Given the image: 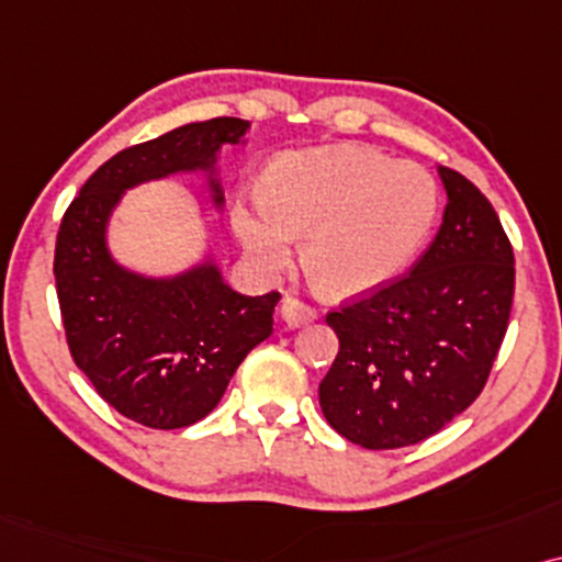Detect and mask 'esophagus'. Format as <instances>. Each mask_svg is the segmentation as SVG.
Returning <instances> with one entry per match:
<instances>
[{
    "mask_svg": "<svg viewBox=\"0 0 562 562\" xmlns=\"http://www.w3.org/2000/svg\"><path fill=\"white\" fill-rule=\"evenodd\" d=\"M280 313H282V321H285L288 326H305V324H311V321H316V311H313L308 303L297 301V297H290V295L282 297Z\"/></svg>",
    "mask_w": 562,
    "mask_h": 562,
    "instance_id": "esophagus-1",
    "label": "esophagus"
}]
</instances>
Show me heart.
<instances>
[{"mask_svg": "<svg viewBox=\"0 0 562 562\" xmlns=\"http://www.w3.org/2000/svg\"><path fill=\"white\" fill-rule=\"evenodd\" d=\"M429 171L359 146L280 156L267 169L261 200H236L234 228L267 272L293 257L328 295L370 293L414 259L437 218Z\"/></svg>", "mask_w": 562, "mask_h": 562, "instance_id": "obj_1", "label": "heart"}]
</instances>
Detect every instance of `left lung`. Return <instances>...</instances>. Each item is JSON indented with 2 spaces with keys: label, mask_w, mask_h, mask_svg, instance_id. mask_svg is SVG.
Instances as JSON below:
<instances>
[{
  "label": "left lung",
  "mask_w": 562,
  "mask_h": 562,
  "mask_svg": "<svg viewBox=\"0 0 562 562\" xmlns=\"http://www.w3.org/2000/svg\"><path fill=\"white\" fill-rule=\"evenodd\" d=\"M442 226L408 274L326 316L339 355L326 422L364 450L418 445L488 383L514 303V249L488 198L450 167Z\"/></svg>",
  "instance_id": "8db88e82"
}]
</instances>
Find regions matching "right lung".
<instances>
[{
  "instance_id": "right-lung-1",
  "label": "right lung",
  "mask_w": 562,
  "mask_h": 562,
  "mask_svg": "<svg viewBox=\"0 0 562 562\" xmlns=\"http://www.w3.org/2000/svg\"><path fill=\"white\" fill-rule=\"evenodd\" d=\"M246 128L241 117H213L123 148L87 179L58 228L56 295L74 364L104 403L148 429H182L218 406L244 357L272 334L280 293H236L213 265L175 280L125 272L104 226L128 187L213 169L221 144H238Z\"/></svg>"
}]
</instances>
